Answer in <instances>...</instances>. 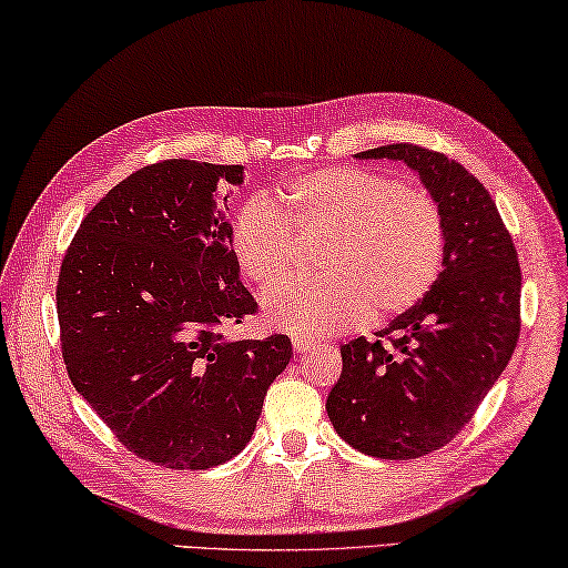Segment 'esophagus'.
<instances>
[{
  "instance_id": "obj_1",
  "label": "esophagus",
  "mask_w": 568,
  "mask_h": 568,
  "mask_svg": "<svg viewBox=\"0 0 568 568\" xmlns=\"http://www.w3.org/2000/svg\"><path fill=\"white\" fill-rule=\"evenodd\" d=\"M314 342H317V339L302 337V334H294V337H292V347H294L296 352H306V349L314 347Z\"/></svg>"
}]
</instances>
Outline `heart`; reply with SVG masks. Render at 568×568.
<instances>
[{
  "mask_svg": "<svg viewBox=\"0 0 568 568\" xmlns=\"http://www.w3.org/2000/svg\"><path fill=\"white\" fill-rule=\"evenodd\" d=\"M276 203L246 199L226 234L239 274L256 290L290 276L292 231L324 239L314 258L322 276L266 296V320L276 329L320 337L367 317L383 322L410 310L438 282L445 219L423 185L369 169H320L284 181Z\"/></svg>",
  "mask_w": 568,
  "mask_h": 568,
  "instance_id": "b5f03b06",
  "label": "heart"
}]
</instances>
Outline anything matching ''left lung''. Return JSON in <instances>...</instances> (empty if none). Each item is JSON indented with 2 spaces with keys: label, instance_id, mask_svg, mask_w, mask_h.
Here are the masks:
<instances>
[{
  "label": "left lung",
  "instance_id": "8db88e82",
  "mask_svg": "<svg viewBox=\"0 0 568 568\" xmlns=\"http://www.w3.org/2000/svg\"><path fill=\"white\" fill-rule=\"evenodd\" d=\"M357 158L405 161L445 219L438 282L379 339L339 347L342 375L327 397L334 430L352 448L410 460L450 443L506 369L520 332V266L486 185L458 161L413 143Z\"/></svg>",
  "mask_w": 568,
  "mask_h": 568
}]
</instances>
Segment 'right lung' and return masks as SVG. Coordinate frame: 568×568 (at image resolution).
Masks as SVG:
<instances>
[{
	"mask_svg": "<svg viewBox=\"0 0 568 568\" xmlns=\"http://www.w3.org/2000/svg\"><path fill=\"white\" fill-rule=\"evenodd\" d=\"M241 181V165H145L92 206L60 266L74 389L130 453L163 468L206 470L244 450L292 359L286 334L229 342L219 332L256 312L221 211Z\"/></svg>",
	"mask_w": 568,
	"mask_h": 568,
	"instance_id": "add662e5",
	"label": "right lung"
}]
</instances>
